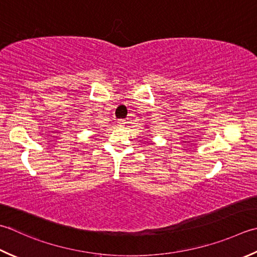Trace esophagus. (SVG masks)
Masks as SVG:
<instances>
[{
	"label": "esophagus",
	"instance_id": "34e87169",
	"mask_svg": "<svg viewBox=\"0 0 257 257\" xmlns=\"http://www.w3.org/2000/svg\"><path fill=\"white\" fill-rule=\"evenodd\" d=\"M125 123H127V120H124V119H119L118 120V124L119 125H124Z\"/></svg>",
	"mask_w": 257,
	"mask_h": 257
}]
</instances>
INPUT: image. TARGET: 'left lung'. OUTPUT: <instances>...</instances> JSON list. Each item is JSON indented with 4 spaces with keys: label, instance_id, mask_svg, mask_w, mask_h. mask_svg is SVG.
<instances>
[{
    "label": "left lung",
    "instance_id": "obj_1",
    "mask_svg": "<svg viewBox=\"0 0 257 257\" xmlns=\"http://www.w3.org/2000/svg\"><path fill=\"white\" fill-rule=\"evenodd\" d=\"M147 128H148V127H147Z\"/></svg>",
    "mask_w": 257,
    "mask_h": 257
}]
</instances>
